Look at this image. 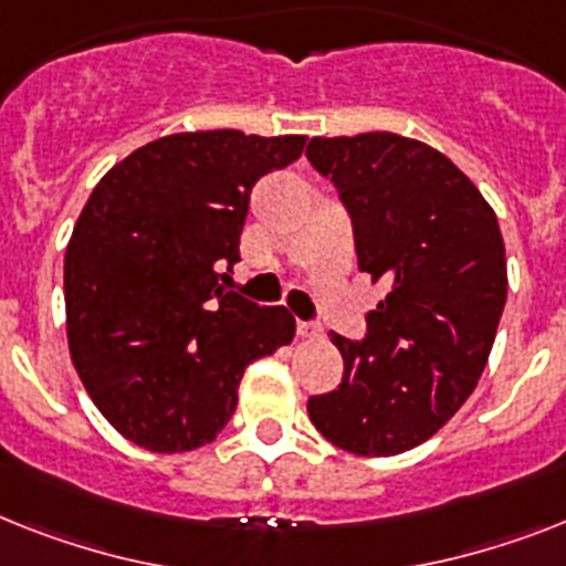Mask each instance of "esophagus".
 Instances as JSON below:
<instances>
[{
    "label": "esophagus",
    "mask_w": 566,
    "mask_h": 566,
    "mask_svg": "<svg viewBox=\"0 0 566 566\" xmlns=\"http://www.w3.org/2000/svg\"><path fill=\"white\" fill-rule=\"evenodd\" d=\"M297 335L306 340H315V338H324V329H321L317 324H310V321H301V324H297Z\"/></svg>",
    "instance_id": "esophagus-1"
}]
</instances>
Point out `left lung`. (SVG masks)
Listing matches in <instances>:
<instances>
[{"instance_id":"left-lung-1","label":"left lung","mask_w":566,"mask_h":566,"mask_svg":"<svg viewBox=\"0 0 566 566\" xmlns=\"http://www.w3.org/2000/svg\"><path fill=\"white\" fill-rule=\"evenodd\" d=\"M306 156L347 205L358 269L390 286L367 338L333 333L344 378L306 410L349 454L396 457L431 440L483 376L509 289L501 226L474 181L417 138H312Z\"/></svg>"}]
</instances>
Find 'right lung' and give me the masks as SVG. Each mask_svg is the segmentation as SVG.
I'll use <instances>...</instances> for the list:
<instances>
[{
  "label": "right lung",
  "instance_id": "obj_1",
  "mask_svg": "<svg viewBox=\"0 0 566 566\" xmlns=\"http://www.w3.org/2000/svg\"><path fill=\"white\" fill-rule=\"evenodd\" d=\"M306 135L172 133L97 181L65 249V335L106 422L153 454L208 446L242 373L294 338L286 306L226 292L249 196L301 158Z\"/></svg>",
  "mask_w": 566,
  "mask_h": 566
}]
</instances>
